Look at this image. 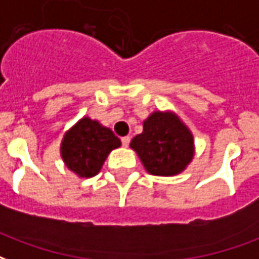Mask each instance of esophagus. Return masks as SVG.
Returning a JSON list of instances; mask_svg holds the SVG:
<instances>
[{"mask_svg": "<svg viewBox=\"0 0 259 259\" xmlns=\"http://www.w3.org/2000/svg\"><path fill=\"white\" fill-rule=\"evenodd\" d=\"M130 144V137L129 136H126V137H122V145L123 147H127Z\"/></svg>", "mask_w": 259, "mask_h": 259, "instance_id": "esophagus-1", "label": "esophagus"}]
</instances>
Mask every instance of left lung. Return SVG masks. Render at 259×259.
Here are the masks:
<instances>
[{
  "mask_svg": "<svg viewBox=\"0 0 259 259\" xmlns=\"http://www.w3.org/2000/svg\"><path fill=\"white\" fill-rule=\"evenodd\" d=\"M144 168L152 176L171 177L183 173L195 155L188 126L171 111H154L143 123V133L130 141Z\"/></svg>",
  "mask_w": 259,
  "mask_h": 259,
  "instance_id": "1",
  "label": "left lung"
}]
</instances>
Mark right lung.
I'll return each instance as SVG.
<instances>
[{
    "label": "right lung",
    "instance_id": "1",
    "mask_svg": "<svg viewBox=\"0 0 259 259\" xmlns=\"http://www.w3.org/2000/svg\"><path fill=\"white\" fill-rule=\"evenodd\" d=\"M120 140L99 120L83 116L67 130L61 140L63 162L79 178L95 177L112 149L119 148Z\"/></svg>",
    "mask_w": 259,
    "mask_h": 259
}]
</instances>
